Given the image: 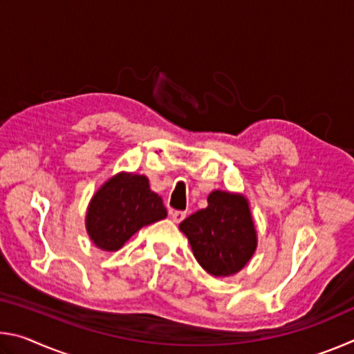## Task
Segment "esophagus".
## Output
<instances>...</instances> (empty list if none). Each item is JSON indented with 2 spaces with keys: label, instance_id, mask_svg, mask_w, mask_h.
<instances>
[{
  "label": "esophagus",
  "instance_id": "obj_1",
  "mask_svg": "<svg viewBox=\"0 0 354 354\" xmlns=\"http://www.w3.org/2000/svg\"><path fill=\"white\" fill-rule=\"evenodd\" d=\"M170 217L173 221H175V223H181V221L185 218V212L184 211H171Z\"/></svg>",
  "mask_w": 354,
  "mask_h": 354
}]
</instances>
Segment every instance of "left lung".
I'll return each instance as SVG.
<instances>
[{
  "mask_svg": "<svg viewBox=\"0 0 354 354\" xmlns=\"http://www.w3.org/2000/svg\"><path fill=\"white\" fill-rule=\"evenodd\" d=\"M195 259L212 277H232L247 266L257 247L250 203L242 194L214 190L207 207L179 223Z\"/></svg>",
  "mask_w": 354,
  "mask_h": 354,
  "instance_id": "left-lung-1",
  "label": "left lung"
}]
</instances>
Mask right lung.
I'll return each instance as SVG.
<instances>
[{"instance_id": "1", "label": "right lung", "mask_w": 354, "mask_h": 354, "mask_svg": "<svg viewBox=\"0 0 354 354\" xmlns=\"http://www.w3.org/2000/svg\"><path fill=\"white\" fill-rule=\"evenodd\" d=\"M167 217L162 198L149 189L148 178L120 171L95 192L86 214L91 241L103 251H117L140 227Z\"/></svg>"}]
</instances>
